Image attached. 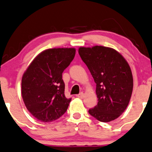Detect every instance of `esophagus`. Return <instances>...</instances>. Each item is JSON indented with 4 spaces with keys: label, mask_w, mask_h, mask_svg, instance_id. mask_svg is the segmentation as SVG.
<instances>
[{
    "label": "esophagus",
    "mask_w": 152,
    "mask_h": 152,
    "mask_svg": "<svg viewBox=\"0 0 152 152\" xmlns=\"http://www.w3.org/2000/svg\"><path fill=\"white\" fill-rule=\"evenodd\" d=\"M76 96L78 97V98H80V99H83L84 98V93L83 92L80 93L79 94L76 95Z\"/></svg>",
    "instance_id": "esophagus-1"
}]
</instances>
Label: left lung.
I'll use <instances>...</instances> for the list:
<instances>
[{"label": "left lung", "instance_id": "1", "mask_svg": "<svg viewBox=\"0 0 152 152\" xmlns=\"http://www.w3.org/2000/svg\"><path fill=\"white\" fill-rule=\"evenodd\" d=\"M78 53L96 84L98 103L89 114L104 123L118 118L128 107L133 89L128 63L117 50L105 46L80 47Z\"/></svg>", "mask_w": 152, "mask_h": 152}]
</instances>
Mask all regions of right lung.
Here are the masks:
<instances>
[{
    "mask_svg": "<svg viewBox=\"0 0 152 152\" xmlns=\"http://www.w3.org/2000/svg\"><path fill=\"white\" fill-rule=\"evenodd\" d=\"M74 48H49L33 60L22 78V96L27 110L44 123L59 118L71 99L65 96L62 74L75 55Z\"/></svg>",
    "mask_w": 152,
    "mask_h": 152,
    "instance_id": "right-lung-1",
    "label": "right lung"
}]
</instances>
